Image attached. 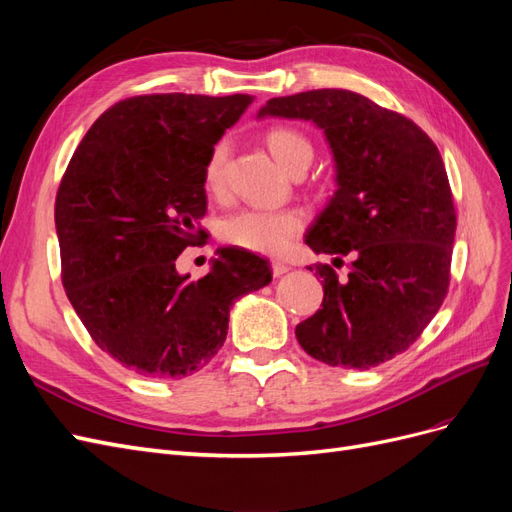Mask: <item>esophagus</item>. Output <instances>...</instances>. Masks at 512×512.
<instances>
[{
  "label": "esophagus",
  "instance_id": "esophagus-1",
  "mask_svg": "<svg viewBox=\"0 0 512 512\" xmlns=\"http://www.w3.org/2000/svg\"><path fill=\"white\" fill-rule=\"evenodd\" d=\"M288 269H290V267L286 265L284 260H273V262H271V271H273L275 277H280V275L288 273Z\"/></svg>",
  "mask_w": 512,
  "mask_h": 512
}]
</instances>
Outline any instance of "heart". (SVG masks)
Returning a JSON list of instances; mask_svg holds the SVG:
<instances>
[{"label": "heart", "instance_id": "1", "mask_svg": "<svg viewBox=\"0 0 512 512\" xmlns=\"http://www.w3.org/2000/svg\"><path fill=\"white\" fill-rule=\"evenodd\" d=\"M267 147L271 156L288 173L294 168L312 162L314 147L309 138L294 128H273L267 132ZM226 162V145L218 143L209 153L205 164V185L207 190L215 192L222 188ZM301 228V215L292 209H239L228 213L220 222V237L247 252L258 254H280L294 232Z\"/></svg>", "mask_w": 512, "mask_h": 512}]
</instances>
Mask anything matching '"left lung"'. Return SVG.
Here are the masks:
<instances>
[{
	"label": "left lung",
	"instance_id": "obj_1",
	"mask_svg": "<svg viewBox=\"0 0 512 512\" xmlns=\"http://www.w3.org/2000/svg\"><path fill=\"white\" fill-rule=\"evenodd\" d=\"M312 121L335 162L331 200L305 243L353 258L348 281L318 265L322 309L297 324L301 348L331 367L369 369L410 348L438 314L451 277L455 207L431 138L404 115L348 89L273 98L258 119Z\"/></svg>",
	"mask_w": 512,
	"mask_h": 512
}]
</instances>
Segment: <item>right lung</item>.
<instances>
[{
    "label": "right lung",
    "instance_id": "add662e5",
    "mask_svg": "<svg viewBox=\"0 0 512 512\" xmlns=\"http://www.w3.org/2000/svg\"><path fill=\"white\" fill-rule=\"evenodd\" d=\"M252 96L121 100L89 128L61 179V280L94 342L145 378H185L226 342L230 307L271 282L265 258L224 247L192 282L175 269L205 241V164Z\"/></svg>",
    "mask_w": 512,
    "mask_h": 512
}]
</instances>
